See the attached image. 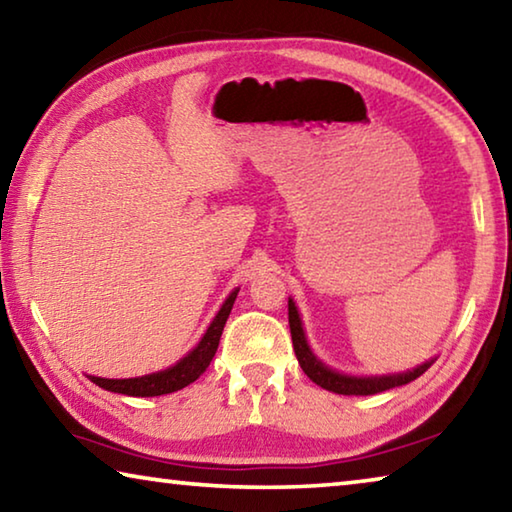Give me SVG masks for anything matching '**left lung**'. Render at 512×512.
I'll list each match as a JSON object with an SVG mask.
<instances>
[{
  "instance_id": "8db88e82",
  "label": "left lung",
  "mask_w": 512,
  "mask_h": 512,
  "mask_svg": "<svg viewBox=\"0 0 512 512\" xmlns=\"http://www.w3.org/2000/svg\"><path fill=\"white\" fill-rule=\"evenodd\" d=\"M289 327H291V341H293V350H296V357L300 368L305 370V375L318 384L325 391L339 393V395H375L381 391H388V388L395 386H404L409 381L418 379L422 372H427L431 368V361H424L422 366L400 372V375H381V377H352V375H343V372H336L332 368H327L323 361H320L314 352H311L305 329H302V320L296 309V302L289 298Z\"/></svg>"
}]
</instances>
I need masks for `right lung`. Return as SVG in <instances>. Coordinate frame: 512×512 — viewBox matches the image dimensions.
Masks as SVG:
<instances>
[{
  "instance_id": "add662e5",
  "label": "right lung",
  "mask_w": 512,
  "mask_h": 512,
  "mask_svg": "<svg viewBox=\"0 0 512 512\" xmlns=\"http://www.w3.org/2000/svg\"><path fill=\"white\" fill-rule=\"evenodd\" d=\"M239 289H235L225 298L223 307L219 309V314L214 316V320L207 327V332L203 334L201 343L187 354V357L180 359L176 366H171L167 370L153 372V375H144V377H131V379H103V377H92L94 384L106 388L110 393H121V395H131V397H155V395H167V393H176L180 388H185L203 375L205 368L210 366L212 357L216 354V348H219L225 320H228L232 305H235Z\"/></svg>"
}]
</instances>
